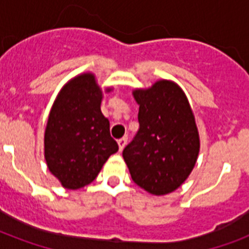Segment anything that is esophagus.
<instances>
[{
  "instance_id": "34e87169",
  "label": "esophagus",
  "mask_w": 249,
  "mask_h": 249,
  "mask_svg": "<svg viewBox=\"0 0 249 249\" xmlns=\"http://www.w3.org/2000/svg\"><path fill=\"white\" fill-rule=\"evenodd\" d=\"M117 143H119V150L123 151L125 147V144L128 143V138H126V137H123V138H120V140L117 141Z\"/></svg>"
}]
</instances>
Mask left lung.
Masks as SVG:
<instances>
[{
	"label": "left lung",
	"instance_id": "left-lung-1",
	"mask_svg": "<svg viewBox=\"0 0 249 249\" xmlns=\"http://www.w3.org/2000/svg\"><path fill=\"white\" fill-rule=\"evenodd\" d=\"M140 129L123 158L132 179L154 195H165L185 182L196 163L199 133L185 94L161 80L147 90H134Z\"/></svg>",
	"mask_w": 249,
	"mask_h": 249
}]
</instances>
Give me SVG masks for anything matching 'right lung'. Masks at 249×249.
<instances>
[{
	"label": "right lung",
	"instance_id": "add662e5",
	"mask_svg": "<svg viewBox=\"0 0 249 249\" xmlns=\"http://www.w3.org/2000/svg\"><path fill=\"white\" fill-rule=\"evenodd\" d=\"M102 91L91 73L71 80L54 102L45 130L49 170L70 190L97 178L103 164L119 150L101 111Z\"/></svg>",
	"mask_w": 249,
	"mask_h": 249
}]
</instances>
